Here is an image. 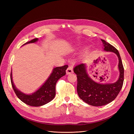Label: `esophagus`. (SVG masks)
Instances as JSON below:
<instances>
[{
    "mask_svg": "<svg viewBox=\"0 0 134 134\" xmlns=\"http://www.w3.org/2000/svg\"><path fill=\"white\" fill-rule=\"evenodd\" d=\"M66 74H69L70 73H72L73 72V69H72V67L71 65H69L68 66L66 69Z\"/></svg>",
    "mask_w": 134,
    "mask_h": 134,
    "instance_id": "34e87169",
    "label": "esophagus"
}]
</instances>
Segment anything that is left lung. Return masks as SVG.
Wrapping results in <instances>:
<instances>
[{
    "mask_svg": "<svg viewBox=\"0 0 134 134\" xmlns=\"http://www.w3.org/2000/svg\"><path fill=\"white\" fill-rule=\"evenodd\" d=\"M101 41L105 51L113 52L118 56L120 72L119 80L112 84H99L89 77L84 64L77 65L74 68V72L77 75L78 94L84 102L93 106H104L114 100L122 87L124 80V68L118 50L104 40L101 39Z\"/></svg>",
    "mask_w": 134,
    "mask_h": 134,
    "instance_id": "left-lung-1",
    "label": "left lung"
}]
</instances>
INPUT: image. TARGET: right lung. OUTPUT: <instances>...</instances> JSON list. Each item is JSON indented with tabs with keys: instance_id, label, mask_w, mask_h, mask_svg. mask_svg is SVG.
<instances>
[{
	"instance_id": "add662e5",
	"label": "right lung",
	"mask_w": 134,
	"mask_h": 134,
	"mask_svg": "<svg viewBox=\"0 0 134 134\" xmlns=\"http://www.w3.org/2000/svg\"><path fill=\"white\" fill-rule=\"evenodd\" d=\"M38 38H34L25 43L24 44L30 43H34L36 42ZM68 65H66L63 66L56 67L54 69L53 71L49 78L46 82L43 84V86L32 94L26 95L21 92L19 91L15 88L12 80V72L10 73V81L12 87L18 98L22 100L23 102L31 106L38 107L43 106L48 103L54 99L55 96V86L58 80L62 78L63 76L66 74V70Z\"/></svg>"
}]
</instances>
